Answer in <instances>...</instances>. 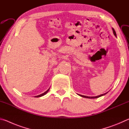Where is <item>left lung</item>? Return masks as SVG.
Segmentation results:
<instances>
[{"label":"left lung","instance_id":"8db88e82","mask_svg":"<svg viewBox=\"0 0 129 129\" xmlns=\"http://www.w3.org/2000/svg\"><path fill=\"white\" fill-rule=\"evenodd\" d=\"M112 30H113V34H114V36H115L116 37V38H117V35H116V32H115V30H114V28H112ZM106 93H108V92H107V93H104V94H101V95H100L94 96V97H88V96H86V95H81V94H80L79 95H80V96H81V97H84V98H87V99H97V98H99V97H101V96H103V95H105Z\"/></svg>","mask_w":129,"mask_h":129}]
</instances>
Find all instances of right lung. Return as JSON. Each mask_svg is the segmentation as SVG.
Masks as SVG:
<instances>
[{"mask_svg":"<svg viewBox=\"0 0 129 129\" xmlns=\"http://www.w3.org/2000/svg\"><path fill=\"white\" fill-rule=\"evenodd\" d=\"M49 89L50 88H49L48 89V90H47V91H45L44 93H42V94H40V95H36V96H35V97H42V96H43V95H44L45 94H46L48 92V91H49Z\"/></svg>","mask_w":129,"mask_h":129,"instance_id":"obj_1","label":"right lung"}]
</instances>
